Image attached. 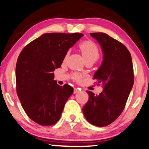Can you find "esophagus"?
I'll return each mask as SVG.
<instances>
[{"label":"esophagus","mask_w":149,"mask_h":149,"mask_svg":"<svg viewBox=\"0 0 149 149\" xmlns=\"http://www.w3.org/2000/svg\"><path fill=\"white\" fill-rule=\"evenodd\" d=\"M79 91V89L78 88H74V93H78Z\"/></svg>","instance_id":"1"}]
</instances>
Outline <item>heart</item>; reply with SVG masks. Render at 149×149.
Returning <instances> with one entry per match:
<instances>
[{"mask_svg": "<svg viewBox=\"0 0 149 149\" xmlns=\"http://www.w3.org/2000/svg\"><path fill=\"white\" fill-rule=\"evenodd\" d=\"M79 46V48L81 49V52L83 54V56L86 62H92L94 63L95 62H96L100 58V49H99L98 46L92 41H83V42L80 43ZM68 55H69V51H67L65 56H64V60L68 57ZM72 77L75 81L79 82L81 81L82 78L83 77V75L78 72H74L72 73Z\"/></svg>", "mask_w": 149, "mask_h": 149, "instance_id": "heart-1", "label": "heart"}]
</instances>
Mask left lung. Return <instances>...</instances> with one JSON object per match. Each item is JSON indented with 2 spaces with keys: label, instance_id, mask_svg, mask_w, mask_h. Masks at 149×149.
Returning <instances> with one entry per match:
<instances>
[{
  "label": "left lung",
  "instance_id": "obj_1",
  "mask_svg": "<svg viewBox=\"0 0 149 149\" xmlns=\"http://www.w3.org/2000/svg\"><path fill=\"white\" fill-rule=\"evenodd\" d=\"M90 35L103 49V62L93 79L102 84L103 91L100 95L87 91L89 100L83 112L90 124L103 127L115 121L126 106L134 84L133 64L130 52L119 41L101 32Z\"/></svg>",
  "mask_w": 149,
  "mask_h": 149
}]
</instances>
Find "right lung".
Returning <instances> with one entry per match:
<instances>
[{
	"label": "right lung",
	"instance_id": "1",
	"mask_svg": "<svg viewBox=\"0 0 149 149\" xmlns=\"http://www.w3.org/2000/svg\"><path fill=\"white\" fill-rule=\"evenodd\" d=\"M82 33H44L21 52L16 64V90L23 109L41 126H52L60 120L73 88L54 81L66 52Z\"/></svg>",
	"mask_w": 149,
	"mask_h": 149
}]
</instances>
